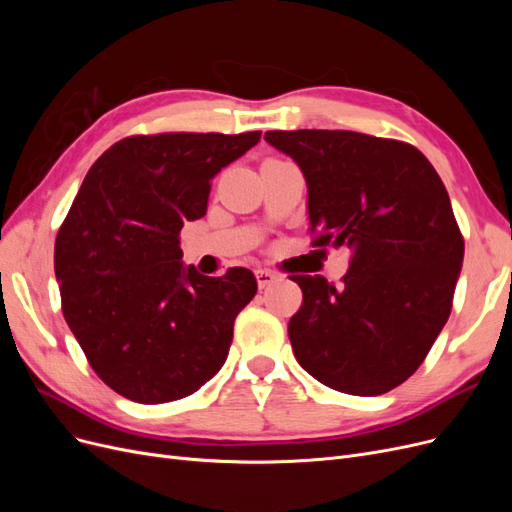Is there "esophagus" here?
Masks as SVG:
<instances>
[{
  "label": "esophagus",
  "mask_w": 512,
  "mask_h": 512,
  "mask_svg": "<svg viewBox=\"0 0 512 512\" xmlns=\"http://www.w3.org/2000/svg\"><path fill=\"white\" fill-rule=\"evenodd\" d=\"M275 280H277V273H273V271H269V269H256L258 288H267V286H271Z\"/></svg>",
  "instance_id": "esophagus-1"
}]
</instances>
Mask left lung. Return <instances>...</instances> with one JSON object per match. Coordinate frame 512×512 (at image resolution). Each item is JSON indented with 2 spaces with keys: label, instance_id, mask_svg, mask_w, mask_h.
I'll return each instance as SVG.
<instances>
[{
  "label": "left lung",
  "instance_id": "obj_1",
  "mask_svg": "<svg viewBox=\"0 0 512 512\" xmlns=\"http://www.w3.org/2000/svg\"><path fill=\"white\" fill-rule=\"evenodd\" d=\"M307 183L314 245L352 250L344 286L292 275L288 337L329 389L374 397L408 380L451 316L463 237L440 175L412 145L348 130H271Z\"/></svg>",
  "mask_w": 512,
  "mask_h": 512
}]
</instances>
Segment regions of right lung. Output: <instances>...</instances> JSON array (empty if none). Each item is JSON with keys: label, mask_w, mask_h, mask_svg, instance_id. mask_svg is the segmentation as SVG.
I'll list each match as a JSON object with an SVG mask.
<instances>
[{"label": "right lung", "mask_w": 512, "mask_h": 512, "mask_svg": "<svg viewBox=\"0 0 512 512\" xmlns=\"http://www.w3.org/2000/svg\"><path fill=\"white\" fill-rule=\"evenodd\" d=\"M258 141L260 132L130 136L89 168L59 228L55 277L70 331L115 393L166 404L222 369L256 277L185 267L179 232L207 213L211 179Z\"/></svg>", "instance_id": "add662e5"}]
</instances>
